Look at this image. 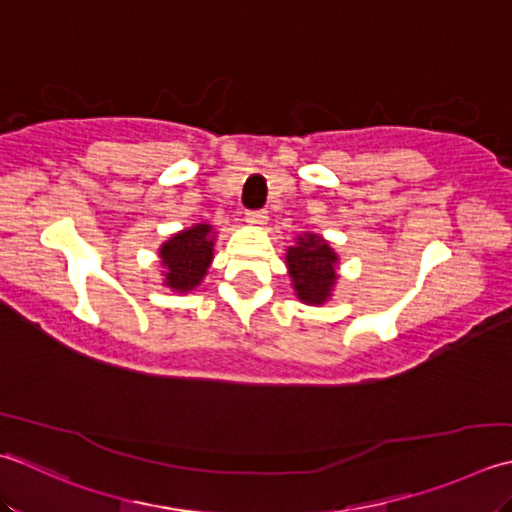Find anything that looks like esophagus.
Returning <instances> with one entry per match:
<instances>
[{
  "instance_id": "34e87169",
  "label": "esophagus",
  "mask_w": 512,
  "mask_h": 512,
  "mask_svg": "<svg viewBox=\"0 0 512 512\" xmlns=\"http://www.w3.org/2000/svg\"><path fill=\"white\" fill-rule=\"evenodd\" d=\"M267 212L265 210H252V212H247V216H245V221L249 223V225H254V227H263L265 223H267Z\"/></svg>"
}]
</instances>
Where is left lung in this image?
Masks as SVG:
<instances>
[{
	"mask_svg": "<svg viewBox=\"0 0 512 512\" xmlns=\"http://www.w3.org/2000/svg\"><path fill=\"white\" fill-rule=\"evenodd\" d=\"M338 254L318 234H302L287 249V267L296 296L307 305H325L336 285Z\"/></svg>",
	"mask_w": 512,
	"mask_h": 512,
	"instance_id": "obj_1",
	"label": "left lung"
}]
</instances>
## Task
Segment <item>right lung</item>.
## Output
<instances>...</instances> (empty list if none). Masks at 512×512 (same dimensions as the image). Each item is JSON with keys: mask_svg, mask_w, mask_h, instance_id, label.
Segmentation results:
<instances>
[{"mask_svg": "<svg viewBox=\"0 0 512 512\" xmlns=\"http://www.w3.org/2000/svg\"><path fill=\"white\" fill-rule=\"evenodd\" d=\"M163 271V285L179 294L192 291L201 285L207 274V267L214 258V232L212 225L196 223L190 229L174 234L159 249Z\"/></svg>", "mask_w": 512, "mask_h": 512, "instance_id": "right-lung-1", "label": "right lung"}]
</instances>
